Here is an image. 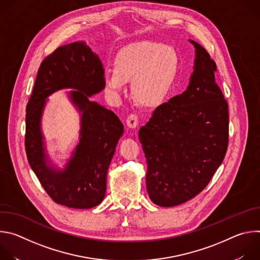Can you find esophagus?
Instances as JSON below:
<instances>
[{"instance_id":"1","label":"esophagus","mask_w":260,"mask_h":260,"mask_svg":"<svg viewBox=\"0 0 260 260\" xmlns=\"http://www.w3.org/2000/svg\"><path fill=\"white\" fill-rule=\"evenodd\" d=\"M138 116L136 114H129L126 118V124L131 128H135L138 125Z\"/></svg>"}]
</instances>
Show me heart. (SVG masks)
<instances>
[{"instance_id":"heart-1","label":"heart","mask_w":260,"mask_h":260,"mask_svg":"<svg viewBox=\"0 0 260 260\" xmlns=\"http://www.w3.org/2000/svg\"><path fill=\"white\" fill-rule=\"evenodd\" d=\"M179 69V56L174 48L164 44L140 41L121 48L114 59V70L105 74L104 84L110 95L117 98L127 80L136 100L148 107L164 102Z\"/></svg>"}]
</instances>
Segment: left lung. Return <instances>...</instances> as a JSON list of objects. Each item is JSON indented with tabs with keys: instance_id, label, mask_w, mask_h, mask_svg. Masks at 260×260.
<instances>
[{
	"instance_id": "8db88e82",
	"label": "left lung",
	"mask_w": 260,
	"mask_h": 260,
	"mask_svg": "<svg viewBox=\"0 0 260 260\" xmlns=\"http://www.w3.org/2000/svg\"><path fill=\"white\" fill-rule=\"evenodd\" d=\"M188 88L159 105L139 131L146 186L160 207L183 204L206 188L229 146V104L215 80L216 62L199 43Z\"/></svg>"
}]
</instances>
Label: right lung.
Here are the masks:
<instances>
[{"instance_id": "right-lung-1", "label": "right lung", "mask_w": 260, "mask_h": 260, "mask_svg": "<svg viewBox=\"0 0 260 260\" xmlns=\"http://www.w3.org/2000/svg\"><path fill=\"white\" fill-rule=\"evenodd\" d=\"M100 57L83 42L56 48L41 62L25 114L24 145L28 164L47 194L75 209L98 206L105 198L107 172L123 125L114 112L89 96L105 88ZM61 88H75L71 98L83 112L82 139L64 171L46 166L40 119L45 99Z\"/></svg>"}]
</instances>
